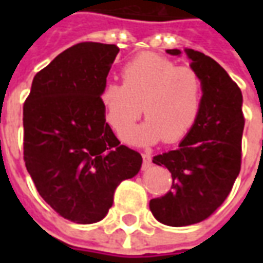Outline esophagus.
<instances>
[{"label": "esophagus", "instance_id": "34e87169", "mask_svg": "<svg viewBox=\"0 0 263 263\" xmlns=\"http://www.w3.org/2000/svg\"><path fill=\"white\" fill-rule=\"evenodd\" d=\"M142 158H143V169H146V167H149V166L152 165V158H151V155L146 154V152H143L142 154Z\"/></svg>", "mask_w": 263, "mask_h": 263}]
</instances>
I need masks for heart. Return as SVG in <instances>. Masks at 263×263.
<instances>
[{
	"instance_id": "heart-1",
	"label": "heart",
	"mask_w": 263,
	"mask_h": 263,
	"mask_svg": "<svg viewBox=\"0 0 263 263\" xmlns=\"http://www.w3.org/2000/svg\"><path fill=\"white\" fill-rule=\"evenodd\" d=\"M120 83H107L100 103L108 125L124 135L142 115L148 120L125 135L132 143H175L197 124L204 103L201 77L193 67L177 66L160 54L145 52L126 62Z\"/></svg>"
}]
</instances>
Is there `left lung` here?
I'll list each match as a JSON object with an SVG mask.
<instances>
[{
    "label": "left lung",
    "mask_w": 263,
    "mask_h": 263,
    "mask_svg": "<svg viewBox=\"0 0 263 263\" xmlns=\"http://www.w3.org/2000/svg\"><path fill=\"white\" fill-rule=\"evenodd\" d=\"M166 52L182 53L179 49ZM186 53L203 80V109L176 151L152 159L167 167L173 183L171 192L149 201V209L156 220L171 227L197 224L214 214L239 175L242 155L245 118L239 87L214 59L193 49Z\"/></svg>",
    "instance_id": "8db88e82"
}]
</instances>
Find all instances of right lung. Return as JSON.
I'll list each match as a JSON object with an SVG mask.
<instances>
[{"instance_id": "obj_1", "label": "right lung", "mask_w": 263, "mask_h": 263, "mask_svg": "<svg viewBox=\"0 0 263 263\" xmlns=\"http://www.w3.org/2000/svg\"><path fill=\"white\" fill-rule=\"evenodd\" d=\"M120 49L81 42L32 81L24 104V160L41 197L66 220H103L115 189L137 175L142 156L105 122L100 91Z\"/></svg>"}]
</instances>
